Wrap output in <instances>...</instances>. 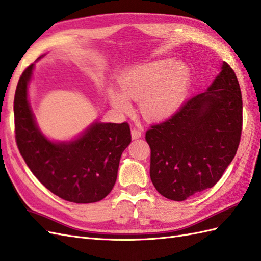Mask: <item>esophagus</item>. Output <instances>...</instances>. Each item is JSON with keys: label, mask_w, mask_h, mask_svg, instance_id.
<instances>
[{"label": "esophagus", "mask_w": 261, "mask_h": 261, "mask_svg": "<svg viewBox=\"0 0 261 261\" xmlns=\"http://www.w3.org/2000/svg\"><path fill=\"white\" fill-rule=\"evenodd\" d=\"M142 137V132L138 128H133L132 129V138L133 140H137V138Z\"/></svg>", "instance_id": "esophagus-1"}]
</instances>
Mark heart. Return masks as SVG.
<instances>
[{
	"label": "heart",
	"instance_id": "obj_1",
	"mask_svg": "<svg viewBox=\"0 0 261 261\" xmlns=\"http://www.w3.org/2000/svg\"><path fill=\"white\" fill-rule=\"evenodd\" d=\"M191 84L190 68L173 59H159L129 69L119 80L121 91L111 88L108 98L117 111L128 114V98L140 101L147 120H163L174 114L185 99Z\"/></svg>",
	"mask_w": 261,
	"mask_h": 261
}]
</instances>
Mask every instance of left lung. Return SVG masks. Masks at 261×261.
Masks as SVG:
<instances>
[{
	"instance_id": "1",
	"label": "left lung",
	"mask_w": 261,
	"mask_h": 261,
	"mask_svg": "<svg viewBox=\"0 0 261 261\" xmlns=\"http://www.w3.org/2000/svg\"><path fill=\"white\" fill-rule=\"evenodd\" d=\"M241 130L240 86L223 62L209 88L146 132L155 189L166 199L184 201L212 188L232 162Z\"/></svg>"
}]
</instances>
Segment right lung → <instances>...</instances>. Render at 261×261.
<instances>
[{"mask_svg": "<svg viewBox=\"0 0 261 261\" xmlns=\"http://www.w3.org/2000/svg\"><path fill=\"white\" fill-rule=\"evenodd\" d=\"M33 68L32 63L22 72L14 96L15 141L23 160L59 198L74 203L102 200L114 188L121 153L132 141L129 125L96 121L76 140L51 142L38 128L29 105Z\"/></svg>", "mask_w": 261, "mask_h": 261, "instance_id": "add662e5", "label": "right lung"}]
</instances>
